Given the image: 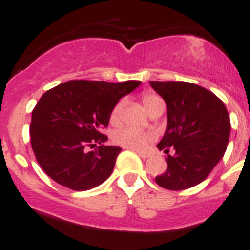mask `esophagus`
<instances>
[{
    "instance_id": "esophagus-1",
    "label": "esophagus",
    "mask_w": 250,
    "mask_h": 250,
    "mask_svg": "<svg viewBox=\"0 0 250 250\" xmlns=\"http://www.w3.org/2000/svg\"><path fill=\"white\" fill-rule=\"evenodd\" d=\"M136 153H137V154L140 155V157L142 158V159H147V158H149V157H150V154H149V153L141 152V150H136Z\"/></svg>"
}]
</instances>
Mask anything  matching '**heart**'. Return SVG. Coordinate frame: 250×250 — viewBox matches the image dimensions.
Returning a JSON list of instances; mask_svg holds the SVG:
<instances>
[{
	"label": "heart",
	"mask_w": 250,
	"mask_h": 250,
	"mask_svg": "<svg viewBox=\"0 0 250 250\" xmlns=\"http://www.w3.org/2000/svg\"><path fill=\"white\" fill-rule=\"evenodd\" d=\"M143 104H145L146 109L148 112H152L159 103H163V100L158 97L157 95L153 93H143L142 95ZM123 105H124V101H119L117 104L113 108L112 113H110V123L112 124H118L120 120V113H122ZM154 140V135L150 132H146V131L138 130L135 127H122L118 128L114 133H113V141L115 145H119L122 147L128 148V149L141 150L145 149L152 141Z\"/></svg>",
	"instance_id": "heart-1"
}]
</instances>
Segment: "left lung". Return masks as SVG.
Wrapping results in <instances>:
<instances>
[{
    "instance_id": "obj_1",
    "label": "left lung",
    "mask_w": 250,
    "mask_h": 250,
    "mask_svg": "<svg viewBox=\"0 0 250 250\" xmlns=\"http://www.w3.org/2000/svg\"><path fill=\"white\" fill-rule=\"evenodd\" d=\"M167 103V124L158 149L167 167L155 177L171 191L191 188L208 177L226 152L231 131L224 102L211 91L185 81H149ZM175 154H168L169 148Z\"/></svg>"
}]
</instances>
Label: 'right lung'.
Segmentation results:
<instances>
[{
    "label": "right lung",
    "instance_id": "add662e5",
    "mask_svg": "<svg viewBox=\"0 0 250 250\" xmlns=\"http://www.w3.org/2000/svg\"><path fill=\"white\" fill-rule=\"evenodd\" d=\"M141 81L71 80L44 92L31 114L30 140L38 163L57 184L74 191L100 186L114 169L122 148L104 146L101 133L118 101ZM100 144L97 150L87 146Z\"/></svg>",
    "mask_w": 250,
    "mask_h": 250
}]
</instances>
